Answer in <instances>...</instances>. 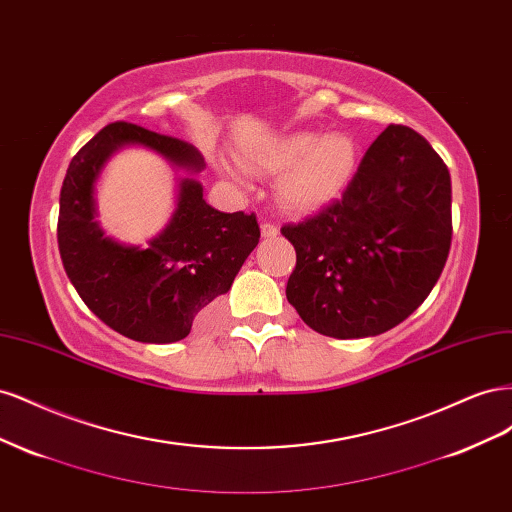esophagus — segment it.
<instances>
[{"label":"esophagus","instance_id":"obj_1","mask_svg":"<svg viewBox=\"0 0 512 512\" xmlns=\"http://www.w3.org/2000/svg\"><path fill=\"white\" fill-rule=\"evenodd\" d=\"M260 232H262V237H265V239H275L277 235H280V228H277L271 222H265L260 226Z\"/></svg>","mask_w":512,"mask_h":512}]
</instances>
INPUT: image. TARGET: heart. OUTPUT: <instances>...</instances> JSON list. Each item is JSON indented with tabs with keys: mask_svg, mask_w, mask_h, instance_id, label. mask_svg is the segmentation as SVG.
I'll return each mask as SVG.
<instances>
[{
	"mask_svg": "<svg viewBox=\"0 0 512 512\" xmlns=\"http://www.w3.org/2000/svg\"><path fill=\"white\" fill-rule=\"evenodd\" d=\"M254 173L277 177V200L292 213H316L344 194L356 168V145L348 134L297 130L273 136L243 153Z\"/></svg>",
	"mask_w": 512,
	"mask_h": 512,
	"instance_id": "obj_1",
	"label": "heart"
}]
</instances>
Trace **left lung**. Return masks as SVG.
I'll use <instances>...</instances> for the list:
<instances>
[{
    "instance_id": "left-lung-1",
    "label": "left lung",
    "mask_w": 512,
    "mask_h": 512,
    "mask_svg": "<svg viewBox=\"0 0 512 512\" xmlns=\"http://www.w3.org/2000/svg\"><path fill=\"white\" fill-rule=\"evenodd\" d=\"M282 235L297 250L286 297L307 327L374 337L406 320L451 250V175L425 138L389 126L344 196Z\"/></svg>"
}]
</instances>
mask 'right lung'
I'll return each instance as SVG.
<instances>
[{
	"label": "right lung",
	"instance_id": "add662e5",
	"mask_svg": "<svg viewBox=\"0 0 512 512\" xmlns=\"http://www.w3.org/2000/svg\"><path fill=\"white\" fill-rule=\"evenodd\" d=\"M128 146L158 152L184 173L174 213L145 246L108 238L97 222L101 170ZM200 170L205 158L194 145L126 121L102 128L68 166L57 222L61 262L91 312L134 342L173 344L188 337L258 245L256 215L207 205L203 185L194 179Z\"/></svg>",
	"mask_w": 512,
	"mask_h": 512
}]
</instances>
